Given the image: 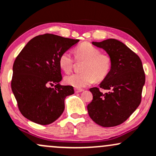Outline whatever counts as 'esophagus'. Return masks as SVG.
Returning a JSON list of instances; mask_svg holds the SVG:
<instances>
[{"instance_id":"obj_1","label":"esophagus","mask_w":156,"mask_h":156,"mask_svg":"<svg viewBox=\"0 0 156 156\" xmlns=\"http://www.w3.org/2000/svg\"><path fill=\"white\" fill-rule=\"evenodd\" d=\"M83 91V89H77V88L75 89V92H77V93H78V92H81Z\"/></svg>"}]
</instances>
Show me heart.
I'll list each match as a JSON object with an SVG mask.
<instances>
[{"label": "heart", "mask_w": 156, "mask_h": 156, "mask_svg": "<svg viewBox=\"0 0 156 156\" xmlns=\"http://www.w3.org/2000/svg\"><path fill=\"white\" fill-rule=\"evenodd\" d=\"M75 59L84 61L82 65L83 73H74L64 78L65 83L75 88H83L97 81H103L107 77L112 68V58L105 53H101L90 43L84 42L75 49ZM59 66L65 73L71 72L74 65V58L69 52H64L59 58Z\"/></svg>", "instance_id": "1"}]
</instances>
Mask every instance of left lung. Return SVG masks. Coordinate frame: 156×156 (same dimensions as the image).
<instances>
[{
  "instance_id": "obj_1",
  "label": "left lung",
  "mask_w": 156,
  "mask_h": 156,
  "mask_svg": "<svg viewBox=\"0 0 156 156\" xmlns=\"http://www.w3.org/2000/svg\"><path fill=\"white\" fill-rule=\"evenodd\" d=\"M112 58V68L99 87H92V101L87 106L90 117L104 127L118 126L138 108L145 83V74L138 55L115 39L92 42ZM103 89L107 90L104 94Z\"/></svg>"
}]
</instances>
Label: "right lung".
I'll use <instances>...</instances> for the list:
<instances>
[{
	"label": "right lung",
	"instance_id": "1",
	"mask_svg": "<svg viewBox=\"0 0 156 156\" xmlns=\"http://www.w3.org/2000/svg\"><path fill=\"white\" fill-rule=\"evenodd\" d=\"M79 41L53 34L33 37L20 51L14 64L11 87L18 109L26 119L41 125L57 120L64 112L65 98L74 93L62 86L59 58ZM57 83L55 88L49 85Z\"/></svg>",
	"mask_w": 156,
	"mask_h": 156
}]
</instances>
